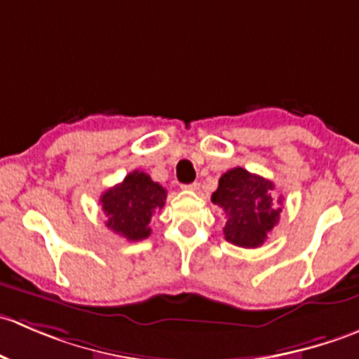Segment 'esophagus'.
<instances>
[{"instance_id": "34e87169", "label": "esophagus", "mask_w": 359, "mask_h": 359, "mask_svg": "<svg viewBox=\"0 0 359 359\" xmlns=\"http://www.w3.org/2000/svg\"><path fill=\"white\" fill-rule=\"evenodd\" d=\"M182 189L198 191V189H200V184H198V182H193V184H186V186H182Z\"/></svg>"}]
</instances>
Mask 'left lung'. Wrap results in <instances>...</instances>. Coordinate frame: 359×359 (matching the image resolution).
<instances>
[{
    "label": "left lung",
    "mask_w": 359,
    "mask_h": 359,
    "mask_svg": "<svg viewBox=\"0 0 359 359\" xmlns=\"http://www.w3.org/2000/svg\"><path fill=\"white\" fill-rule=\"evenodd\" d=\"M274 184L248 170H229L219 179L213 205L226 215L224 236L241 248H259L280 220L283 200L273 198Z\"/></svg>",
    "instance_id": "1"
}]
</instances>
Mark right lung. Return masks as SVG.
<instances>
[{
    "label": "right lung",
    "mask_w": 359,
    "mask_h": 359,
    "mask_svg": "<svg viewBox=\"0 0 359 359\" xmlns=\"http://www.w3.org/2000/svg\"><path fill=\"white\" fill-rule=\"evenodd\" d=\"M165 200L166 189L139 170L128 173L123 182L100 196L107 217L106 226L128 241H140L151 236V217L165 206Z\"/></svg>",
    "instance_id": "1"
}]
</instances>
